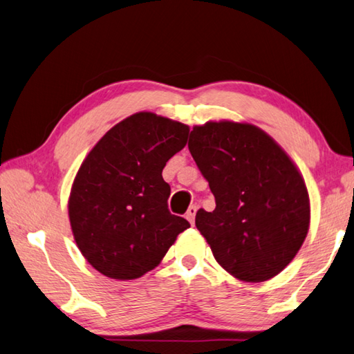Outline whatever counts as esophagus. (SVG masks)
I'll list each match as a JSON object with an SVG mask.
<instances>
[{
  "mask_svg": "<svg viewBox=\"0 0 354 354\" xmlns=\"http://www.w3.org/2000/svg\"><path fill=\"white\" fill-rule=\"evenodd\" d=\"M196 212H198V207L196 205H190L189 210L185 213V218L189 219V223L193 225L195 224V216H196Z\"/></svg>",
  "mask_w": 354,
  "mask_h": 354,
  "instance_id": "obj_1",
  "label": "esophagus"
}]
</instances>
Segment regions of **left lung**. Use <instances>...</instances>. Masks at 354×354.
Masks as SVG:
<instances>
[{"instance_id": "1", "label": "left lung", "mask_w": 354, "mask_h": 354, "mask_svg": "<svg viewBox=\"0 0 354 354\" xmlns=\"http://www.w3.org/2000/svg\"><path fill=\"white\" fill-rule=\"evenodd\" d=\"M189 150L216 201L213 212L198 210L195 223L218 264L245 282L279 274L310 227L308 192L295 162L247 122L195 126Z\"/></svg>"}]
</instances>
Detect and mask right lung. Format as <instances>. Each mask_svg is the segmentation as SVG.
<instances>
[{
  "instance_id": "1",
  "label": "right lung",
  "mask_w": 354,
  "mask_h": 354,
  "mask_svg": "<svg viewBox=\"0 0 354 354\" xmlns=\"http://www.w3.org/2000/svg\"><path fill=\"white\" fill-rule=\"evenodd\" d=\"M189 131L183 122L140 112L110 129L82 161L68 219L80 252L107 278H141L190 227L169 212L170 185L162 179Z\"/></svg>"
}]
</instances>
